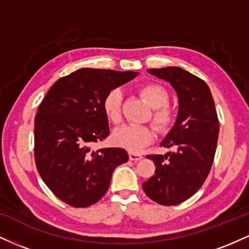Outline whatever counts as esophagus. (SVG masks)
<instances>
[{
    "mask_svg": "<svg viewBox=\"0 0 249 249\" xmlns=\"http://www.w3.org/2000/svg\"><path fill=\"white\" fill-rule=\"evenodd\" d=\"M128 158H130V160H132V161H138V160H141V159H142V157L138 153L130 152L128 153Z\"/></svg>",
    "mask_w": 249,
    "mask_h": 249,
    "instance_id": "esophagus-1",
    "label": "esophagus"
}]
</instances>
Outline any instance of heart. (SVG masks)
<instances>
[{
    "instance_id": "b5f03b06",
    "label": "heart",
    "mask_w": 249,
    "mask_h": 249,
    "mask_svg": "<svg viewBox=\"0 0 249 249\" xmlns=\"http://www.w3.org/2000/svg\"><path fill=\"white\" fill-rule=\"evenodd\" d=\"M138 93L153 108L151 123L158 132H167L176 122V110L168 105L170 93L158 83H146L138 88ZM123 91L119 88L108 91L103 101L105 116L113 124L122 122ZM112 141L117 146L126 148L130 152H139L153 141L152 128L144 125H124L117 128L112 134Z\"/></svg>"
}]
</instances>
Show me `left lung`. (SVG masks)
I'll return each mask as SVG.
<instances>
[{"mask_svg":"<svg viewBox=\"0 0 249 249\" xmlns=\"http://www.w3.org/2000/svg\"><path fill=\"white\" fill-rule=\"evenodd\" d=\"M170 82L178 93L176 124L161 142L173 147L167 154H148L156 172L142 184L146 196L164 206H173L193 196L206 180L219 136V119L210 88L202 79L178 67L148 69Z\"/></svg>","mask_w":249,"mask_h":249,"instance_id":"obj_1","label":"left lung"}]
</instances>
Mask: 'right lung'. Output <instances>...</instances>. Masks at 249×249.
<instances>
[{"label": "right lung", "instance_id": "add662e5", "mask_svg": "<svg viewBox=\"0 0 249 249\" xmlns=\"http://www.w3.org/2000/svg\"><path fill=\"white\" fill-rule=\"evenodd\" d=\"M137 75L84 68L59 78L39 104L34 133L36 167L45 185L65 204H96L107 193L113 170L128 160L124 148L92 151L91 146L110 133L104 97Z\"/></svg>", "mask_w": 249, "mask_h": 249}]
</instances>
